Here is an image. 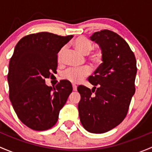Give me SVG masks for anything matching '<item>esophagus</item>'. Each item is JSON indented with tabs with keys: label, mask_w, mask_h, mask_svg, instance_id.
Masks as SVG:
<instances>
[{
	"label": "esophagus",
	"mask_w": 152,
	"mask_h": 152,
	"mask_svg": "<svg viewBox=\"0 0 152 152\" xmlns=\"http://www.w3.org/2000/svg\"><path fill=\"white\" fill-rule=\"evenodd\" d=\"M73 91H76L77 90V86L76 85H73Z\"/></svg>",
	"instance_id": "34e87169"
}]
</instances>
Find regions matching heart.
I'll return each instance as SVG.
<instances>
[{
	"label": "heart",
	"instance_id": "1",
	"mask_svg": "<svg viewBox=\"0 0 152 152\" xmlns=\"http://www.w3.org/2000/svg\"><path fill=\"white\" fill-rule=\"evenodd\" d=\"M75 48L77 50L84 55H87L93 48V44L90 42L88 39L84 37H79L75 39L73 42ZM66 47L64 46L59 50L57 54L58 62H61L65 53ZM103 58V53L102 50H98L92 52L91 54L89 56V59L93 63L99 64L102 62ZM90 73V69L88 67H83V68H68L63 72L62 77L66 80L72 83H78L81 82L85 76Z\"/></svg>",
	"mask_w": 152,
	"mask_h": 152
}]
</instances>
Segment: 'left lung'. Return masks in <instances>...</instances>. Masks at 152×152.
<instances>
[{"instance_id":"obj_1","label":"left lung","mask_w":152,"mask_h":152,"mask_svg":"<svg viewBox=\"0 0 152 152\" xmlns=\"http://www.w3.org/2000/svg\"><path fill=\"white\" fill-rule=\"evenodd\" d=\"M90 39L101 48L103 62L88 78L95 86L92 90L78 87V110L84 128L101 134L117 126L126 116L135 92L137 66L134 53L118 34L105 29L95 32Z\"/></svg>"}]
</instances>
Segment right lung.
<instances>
[{
    "instance_id": "1",
    "label": "right lung",
    "mask_w": 152,
    "mask_h": 152,
    "mask_svg": "<svg viewBox=\"0 0 152 152\" xmlns=\"http://www.w3.org/2000/svg\"><path fill=\"white\" fill-rule=\"evenodd\" d=\"M72 37L39 32L25 36L15 48L7 76L10 99L20 120L31 129L53 126L72 93L67 80L53 87L45 81L56 72L57 53Z\"/></svg>"
}]
</instances>
